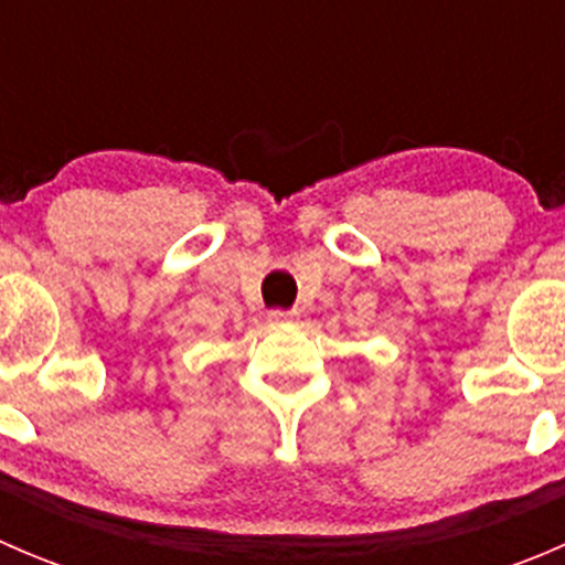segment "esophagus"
I'll return each mask as SVG.
<instances>
[{
	"mask_svg": "<svg viewBox=\"0 0 565 565\" xmlns=\"http://www.w3.org/2000/svg\"><path fill=\"white\" fill-rule=\"evenodd\" d=\"M273 324H281V322H292L295 319V311H284V309H273L270 315H267Z\"/></svg>",
	"mask_w": 565,
	"mask_h": 565,
	"instance_id": "1",
	"label": "esophagus"
}]
</instances>
